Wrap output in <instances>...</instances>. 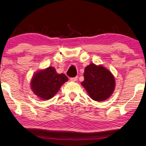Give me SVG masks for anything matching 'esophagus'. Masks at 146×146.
Returning a JSON list of instances; mask_svg holds the SVG:
<instances>
[{"mask_svg":"<svg viewBox=\"0 0 146 146\" xmlns=\"http://www.w3.org/2000/svg\"><path fill=\"white\" fill-rule=\"evenodd\" d=\"M78 79V77L76 76V77H74V78H70V80L72 81V82H75Z\"/></svg>","mask_w":146,"mask_h":146,"instance_id":"34e87169","label":"esophagus"}]
</instances>
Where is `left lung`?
I'll return each mask as SVG.
<instances>
[{"mask_svg":"<svg viewBox=\"0 0 146 146\" xmlns=\"http://www.w3.org/2000/svg\"><path fill=\"white\" fill-rule=\"evenodd\" d=\"M81 84L94 100L102 102L112 94L115 88V79L111 72L102 65L92 63L85 68Z\"/></svg>","mask_w":146,"mask_h":146,"instance_id":"obj_1","label":"left lung"}]
</instances>
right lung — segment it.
<instances>
[{"mask_svg": "<svg viewBox=\"0 0 146 146\" xmlns=\"http://www.w3.org/2000/svg\"><path fill=\"white\" fill-rule=\"evenodd\" d=\"M68 80L65 74H58L54 68L49 66L35 74L31 80V89L40 99L49 100L54 96Z\"/></svg>", "mask_w": 146, "mask_h": 146, "instance_id": "1", "label": "right lung"}]
</instances>
